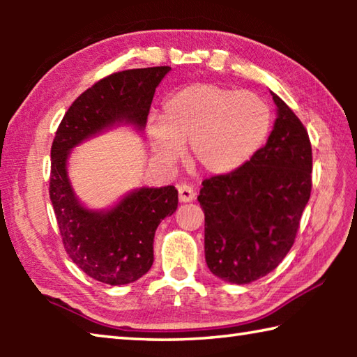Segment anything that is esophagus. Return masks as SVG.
I'll list each match as a JSON object with an SVG mask.
<instances>
[{"mask_svg":"<svg viewBox=\"0 0 357 357\" xmlns=\"http://www.w3.org/2000/svg\"><path fill=\"white\" fill-rule=\"evenodd\" d=\"M178 193H179V202H192L195 198V192H193L192 185L189 184H179L178 185Z\"/></svg>","mask_w":357,"mask_h":357,"instance_id":"1","label":"esophagus"}]
</instances>
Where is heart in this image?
<instances>
[{"instance_id":"1","label":"heart","mask_w":357,"mask_h":357,"mask_svg":"<svg viewBox=\"0 0 357 357\" xmlns=\"http://www.w3.org/2000/svg\"><path fill=\"white\" fill-rule=\"evenodd\" d=\"M271 128L266 102L250 91L215 83H192L165 99L159 119L148 123V142L164 162L176 160L187 143L192 167L228 174L261 148Z\"/></svg>"}]
</instances>
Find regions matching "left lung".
<instances>
[{"instance_id":"left-lung-1","label":"left lung","mask_w":357,"mask_h":357,"mask_svg":"<svg viewBox=\"0 0 357 357\" xmlns=\"http://www.w3.org/2000/svg\"><path fill=\"white\" fill-rule=\"evenodd\" d=\"M277 105L268 143L239 170L203 181L204 257L219 279L244 285L274 271L291 249L312 192V144L301 119Z\"/></svg>"}]
</instances>
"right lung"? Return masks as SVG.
I'll use <instances>...</instances> for the list:
<instances>
[{
  "mask_svg": "<svg viewBox=\"0 0 357 357\" xmlns=\"http://www.w3.org/2000/svg\"><path fill=\"white\" fill-rule=\"evenodd\" d=\"M170 68L129 69L102 78L72 102L52 144L50 200L63 245L78 268L107 285L140 279L154 261V233L162 219L178 208L173 185L130 192L113 209L96 213L83 208L66 172L69 151L84 138L114 123L146 126L157 84Z\"/></svg>",
  "mask_w": 357,
  "mask_h": 357,
  "instance_id": "obj_1",
  "label": "right lung"
}]
</instances>
